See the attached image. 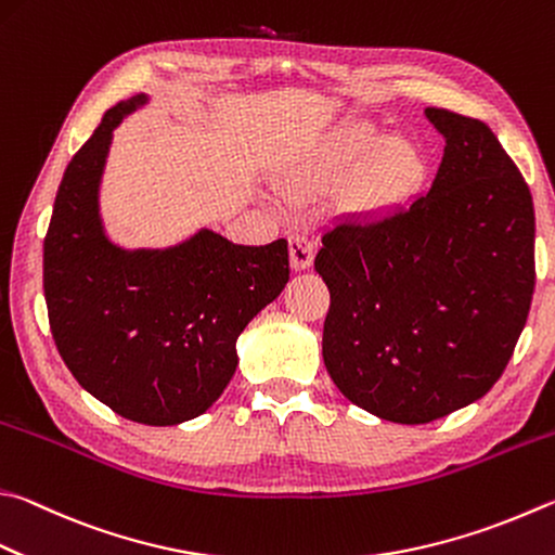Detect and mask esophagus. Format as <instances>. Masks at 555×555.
<instances>
[{"mask_svg": "<svg viewBox=\"0 0 555 555\" xmlns=\"http://www.w3.org/2000/svg\"><path fill=\"white\" fill-rule=\"evenodd\" d=\"M288 249H291V267L296 271H304L312 264V257H315V243L308 233H294L288 237Z\"/></svg>", "mask_w": 555, "mask_h": 555, "instance_id": "esophagus-1", "label": "esophagus"}]
</instances>
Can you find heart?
I'll use <instances>...</instances> for the list:
<instances>
[{"instance_id":"heart-1","label":"heart","mask_w":555,"mask_h":555,"mask_svg":"<svg viewBox=\"0 0 555 555\" xmlns=\"http://www.w3.org/2000/svg\"><path fill=\"white\" fill-rule=\"evenodd\" d=\"M371 149L375 153L370 152ZM357 177V194L371 208H396L420 186L425 165L417 147L402 138L380 140L374 128L347 126L337 130L315 155L291 175L286 191L315 194L345 177L361 157L367 155Z\"/></svg>"}]
</instances>
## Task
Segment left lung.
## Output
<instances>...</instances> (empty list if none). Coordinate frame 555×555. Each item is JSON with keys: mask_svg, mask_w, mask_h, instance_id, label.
I'll list each match as a JSON object with an SVG mask.
<instances>
[{"mask_svg": "<svg viewBox=\"0 0 555 555\" xmlns=\"http://www.w3.org/2000/svg\"><path fill=\"white\" fill-rule=\"evenodd\" d=\"M447 140L427 194L322 233L330 288L322 359L341 396L398 425H425L486 396L533 296V201L478 118L425 108Z\"/></svg>", "mask_w": 555, "mask_h": 555, "instance_id": "left-lung-1", "label": "left lung"}]
</instances>
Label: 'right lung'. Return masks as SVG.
<instances>
[{
    "label": "right lung",
    "mask_w": 555,
    "mask_h": 555,
    "mask_svg": "<svg viewBox=\"0 0 555 555\" xmlns=\"http://www.w3.org/2000/svg\"><path fill=\"white\" fill-rule=\"evenodd\" d=\"M147 94L108 108L60 181L43 243L50 332L79 386L150 427L194 420L223 396L237 337L288 284V243L249 247L201 228L165 249L106 235L99 189L114 128Z\"/></svg>",
    "instance_id": "obj_1"
}]
</instances>
